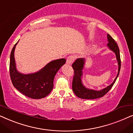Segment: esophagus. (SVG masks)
Instances as JSON below:
<instances>
[{"mask_svg": "<svg viewBox=\"0 0 133 133\" xmlns=\"http://www.w3.org/2000/svg\"><path fill=\"white\" fill-rule=\"evenodd\" d=\"M75 60V57L74 56H70L66 59V63L68 65H72Z\"/></svg>", "mask_w": 133, "mask_h": 133, "instance_id": "esophagus-1", "label": "esophagus"}]
</instances>
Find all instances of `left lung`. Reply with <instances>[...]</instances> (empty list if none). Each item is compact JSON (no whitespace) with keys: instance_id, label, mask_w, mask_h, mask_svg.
<instances>
[{"instance_id":"obj_1","label":"left lung","mask_w":133,"mask_h":133,"mask_svg":"<svg viewBox=\"0 0 133 133\" xmlns=\"http://www.w3.org/2000/svg\"><path fill=\"white\" fill-rule=\"evenodd\" d=\"M107 39H108V42L107 46L110 50H111L112 51H113L115 53L116 59H117L118 63V67L119 68H118L117 76H116L115 79L114 80L113 82L111 84L108 85V87L102 89V90L97 91L92 90V89L87 88L83 85L82 81V78L83 76L82 70L84 68L85 59H83V58L77 59L72 65V68L74 70V75L72 83V88L74 94L78 97L85 99H94L103 97L111 90V88H112V87L113 86L114 83H115L117 77L119 76L121 66V57H120L119 47L117 46V43L112 39L110 34H107Z\"/></svg>"}]
</instances>
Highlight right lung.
<instances>
[{"instance_id": "right-lung-1", "label": "right lung", "mask_w": 133, "mask_h": 133, "mask_svg": "<svg viewBox=\"0 0 133 133\" xmlns=\"http://www.w3.org/2000/svg\"><path fill=\"white\" fill-rule=\"evenodd\" d=\"M18 42L12 48L10 55V74L12 85L23 95L31 99H39L46 97L53 88L54 77L59 69L65 63L66 59L54 60L39 71L22 74L16 68L14 59V51Z\"/></svg>"}]
</instances>
